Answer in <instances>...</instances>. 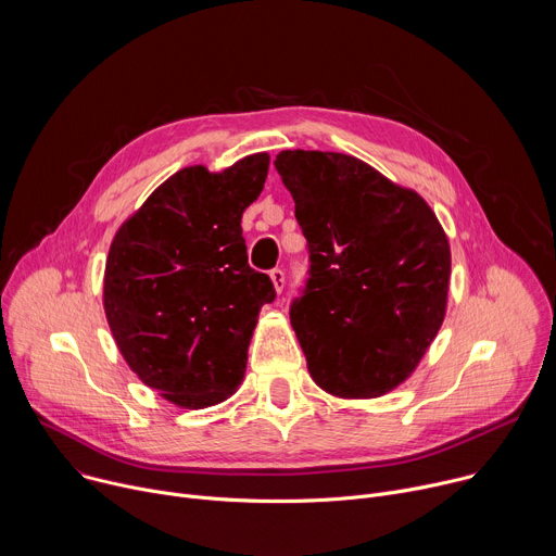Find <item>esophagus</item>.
I'll return each instance as SVG.
<instances>
[{
  "mask_svg": "<svg viewBox=\"0 0 556 556\" xmlns=\"http://www.w3.org/2000/svg\"><path fill=\"white\" fill-rule=\"evenodd\" d=\"M270 279H273L275 290H277V292H281V290H283V283H286V275H283V270H281V268H273V270H270Z\"/></svg>",
  "mask_w": 556,
  "mask_h": 556,
  "instance_id": "34e87169",
  "label": "esophagus"
}]
</instances>
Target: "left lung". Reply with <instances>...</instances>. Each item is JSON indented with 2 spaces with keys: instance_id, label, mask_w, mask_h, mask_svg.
<instances>
[{
  "instance_id": "left-lung-1",
  "label": "left lung",
  "mask_w": 556,
  "mask_h": 556,
  "mask_svg": "<svg viewBox=\"0 0 556 556\" xmlns=\"http://www.w3.org/2000/svg\"><path fill=\"white\" fill-rule=\"evenodd\" d=\"M275 167L307 240L290 324L312 380L339 399L405 382L446 314L451 249L431 206L354 155L281 151Z\"/></svg>"
}]
</instances>
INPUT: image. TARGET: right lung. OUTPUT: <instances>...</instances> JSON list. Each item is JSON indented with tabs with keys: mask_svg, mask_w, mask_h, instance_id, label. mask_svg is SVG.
<instances>
[{
	"mask_svg": "<svg viewBox=\"0 0 556 556\" xmlns=\"http://www.w3.org/2000/svg\"><path fill=\"white\" fill-rule=\"evenodd\" d=\"M270 155L211 174L185 167L116 230L103 305L129 369L182 409L226 401L244 380L268 275L249 266L242 213L266 182Z\"/></svg>",
	"mask_w": 556,
	"mask_h": 556,
	"instance_id": "obj_1",
	"label": "right lung"
}]
</instances>
